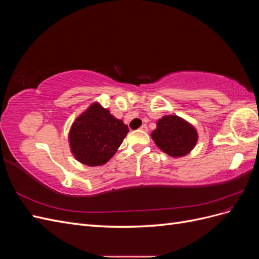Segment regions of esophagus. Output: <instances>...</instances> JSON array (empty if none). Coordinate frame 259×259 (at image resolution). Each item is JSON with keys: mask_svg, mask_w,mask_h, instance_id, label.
<instances>
[{"mask_svg": "<svg viewBox=\"0 0 259 259\" xmlns=\"http://www.w3.org/2000/svg\"><path fill=\"white\" fill-rule=\"evenodd\" d=\"M139 130H140V131H143V132H148V127H147V125H145V124H144V125H142V126L139 127Z\"/></svg>", "mask_w": 259, "mask_h": 259, "instance_id": "34e87169", "label": "esophagus"}]
</instances>
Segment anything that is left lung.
Returning <instances> with one entry per match:
<instances>
[{"label": "left lung", "mask_w": 259, "mask_h": 259, "mask_svg": "<svg viewBox=\"0 0 259 259\" xmlns=\"http://www.w3.org/2000/svg\"><path fill=\"white\" fill-rule=\"evenodd\" d=\"M151 138L163 152L173 158H180L189 153L197 145L198 132L183 117L170 114L158 120Z\"/></svg>", "instance_id": "1"}]
</instances>
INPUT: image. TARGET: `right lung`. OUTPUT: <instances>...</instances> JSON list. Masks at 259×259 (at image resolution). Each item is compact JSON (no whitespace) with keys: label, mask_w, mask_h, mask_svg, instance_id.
I'll return each mask as SVG.
<instances>
[{"label":"right lung","mask_w":259,"mask_h":259,"mask_svg":"<svg viewBox=\"0 0 259 259\" xmlns=\"http://www.w3.org/2000/svg\"><path fill=\"white\" fill-rule=\"evenodd\" d=\"M128 127L99 103H93L76 117L69 132L71 153L89 166H100L110 160L126 137Z\"/></svg>","instance_id":"1"}]
</instances>
